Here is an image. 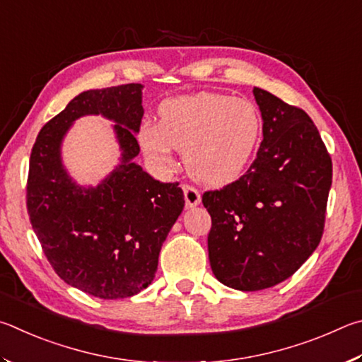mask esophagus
I'll use <instances>...</instances> for the list:
<instances>
[{"mask_svg":"<svg viewBox=\"0 0 362 362\" xmlns=\"http://www.w3.org/2000/svg\"><path fill=\"white\" fill-rule=\"evenodd\" d=\"M182 192H185V200L189 208L200 204V192L191 185H182Z\"/></svg>","mask_w":362,"mask_h":362,"instance_id":"esophagus-1","label":"esophagus"}]
</instances>
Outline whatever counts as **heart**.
<instances>
[{
	"mask_svg": "<svg viewBox=\"0 0 362 362\" xmlns=\"http://www.w3.org/2000/svg\"><path fill=\"white\" fill-rule=\"evenodd\" d=\"M158 117L160 122H146L139 132L146 154L170 163L173 149L185 151L189 173L210 186H224L243 173L262 133L252 101L218 92L163 101Z\"/></svg>",
	"mask_w": 362,
	"mask_h": 362,
	"instance_id": "obj_1",
	"label": "heart"
}]
</instances>
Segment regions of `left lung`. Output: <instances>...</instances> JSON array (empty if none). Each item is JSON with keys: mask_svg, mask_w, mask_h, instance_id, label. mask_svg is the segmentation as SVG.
Returning a JSON list of instances; mask_svg holds the SVG:
<instances>
[{"mask_svg": "<svg viewBox=\"0 0 362 362\" xmlns=\"http://www.w3.org/2000/svg\"><path fill=\"white\" fill-rule=\"evenodd\" d=\"M262 143L237 181L202 195L211 216L214 276L238 291L272 288L312 256L325 232L332 160L308 114L267 90H252Z\"/></svg>", "mask_w": 362, "mask_h": 362, "instance_id": "8db88e82", "label": "left lung"}]
</instances>
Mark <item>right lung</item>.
I'll list each match as a JSON object with an SVG mask.
<instances>
[{
  "instance_id": "1",
  "label": "right lung",
  "mask_w": 362,
  "mask_h": 362,
  "mask_svg": "<svg viewBox=\"0 0 362 362\" xmlns=\"http://www.w3.org/2000/svg\"><path fill=\"white\" fill-rule=\"evenodd\" d=\"M141 84L79 93L42 127L30 156L27 210L55 274L84 293L112 300L154 280L158 252L185 208L180 182H160L132 162L143 117ZM101 113L116 119L123 163L97 188L69 180L59 141L73 119Z\"/></svg>"
}]
</instances>
